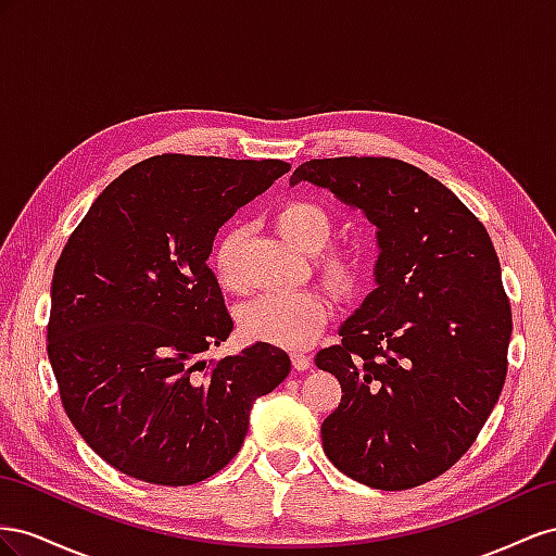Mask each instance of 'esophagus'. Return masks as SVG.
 I'll use <instances>...</instances> for the list:
<instances>
[{
	"instance_id": "obj_1",
	"label": "esophagus",
	"mask_w": 556,
	"mask_h": 556,
	"mask_svg": "<svg viewBox=\"0 0 556 556\" xmlns=\"http://www.w3.org/2000/svg\"><path fill=\"white\" fill-rule=\"evenodd\" d=\"M291 361H293L295 370H307L312 366V356H307L305 352H293Z\"/></svg>"
}]
</instances>
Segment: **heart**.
Returning <instances> with one entry per match:
<instances>
[{
	"label": "heart",
	"mask_w": 556,
	"mask_h": 556,
	"mask_svg": "<svg viewBox=\"0 0 556 556\" xmlns=\"http://www.w3.org/2000/svg\"><path fill=\"white\" fill-rule=\"evenodd\" d=\"M275 226L287 240L315 251L326 242L332 230L330 214L312 200H289L275 212ZM242 230L228 226L216 237L212 265L220 287L240 293L244 281L237 267ZM368 249L358 242H338L314 253V267L332 289L352 293L368 273ZM332 314V300L321 289H300L289 293H267L253 300L240 312L242 336L253 342H267L283 349H305L321 336Z\"/></svg>",
	"instance_id": "obj_1"
}]
</instances>
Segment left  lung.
<instances>
[{
  "mask_svg": "<svg viewBox=\"0 0 556 556\" xmlns=\"http://www.w3.org/2000/svg\"><path fill=\"white\" fill-rule=\"evenodd\" d=\"M312 181L377 226V289L314 363L338 377L324 452L384 491L435 480L462 458L507 375L513 309L486 228L447 186L395 157H324Z\"/></svg>",
  "mask_w": 556,
  "mask_h": 556,
  "instance_id": "obj_1",
  "label": "left lung"
}]
</instances>
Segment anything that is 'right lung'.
Returning <instances> with one entry per match:
<instances>
[{"label": "right lung", "mask_w": 556, "mask_h": 556, "mask_svg": "<svg viewBox=\"0 0 556 556\" xmlns=\"http://www.w3.org/2000/svg\"><path fill=\"white\" fill-rule=\"evenodd\" d=\"M283 161L163 153L111 181L55 263L49 358L62 407L94 454L130 478L186 486L240 452L251 405L291 370L256 342L202 361L232 319L207 265L218 228Z\"/></svg>", "instance_id": "add662e5"}]
</instances>
